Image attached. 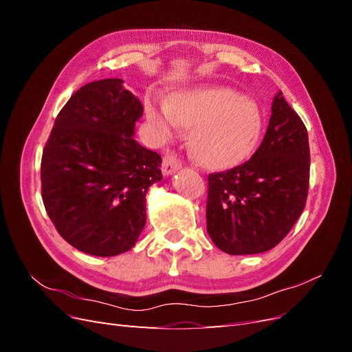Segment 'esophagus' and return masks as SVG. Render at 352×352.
<instances>
[{
  "label": "esophagus",
  "instance_id": "esophagus-1",
  "mask_svg": "<svg viewBox=\"0 0 352 352\" xmlns=\"http://www.w3.org/2000/svg\"><path fill=\"white\" fill-rule=\"evenodd\" d=\"M180 167H182V162H180L175 153H167L164 155L163 166H162L164 176H170L172 173H175L176 170H179Z\"/></svg>",
  "mask_w": 352,
  "mask_h": 352
}]
</instances>
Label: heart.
<instances>
[{"instance_id":"heart-1","label":"heart","mask_w":352,"mask_h":352,"mask_svg":"<svg viewBox=\"0 0 352 352\" xmlns=\"http://www.w3.org/2000/svg\"><path fill=\"white\" fill-rule=\"evenodd\" d=\"M146 116L158 136L172 135L179 123L192 127L189 146L199 163L228 168L247 158L258 142L261 114L257 104L223 87H202L150 101Z\"/></svg>"}]
</instances>
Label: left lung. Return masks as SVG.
Returning <instances> with one entry per match:
<instances>
[{
    "mask_svg": "<svg viewBox=\"0 0 352 352\" xmlns=\"http://www.w3.org/2000/svg\"><path fill=\"white\" fill-rule=\"evenodd\" d=\"M310 184L307 127L278 92L267 132L248 162L208 175L207 232L230 255L278 245L305 207Z\"/></svg>",
    "mask_w": 352,
    "mask_h": 352,
    "instance_id": "1",
    "label": "left lung"
}]
</instances>
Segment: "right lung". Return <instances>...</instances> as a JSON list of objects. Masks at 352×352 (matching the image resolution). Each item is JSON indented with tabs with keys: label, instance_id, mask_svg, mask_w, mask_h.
<instances>
[{
	"label": "right lung",
	"instance_id": "obj_1",
	"mask_svg": "<svg viewBox=\"0 0 352 352\" xmlns=\"http://www.w3.org/2000/svg\"><path fill=\"white\" fill-rule=\"evenodd\" d=\"M141 101L122 79L83 85L58 113L42 151V201L76 250L129 251L146 221V190L163 179L162 157L133 140Z\"/></svg>",
	"mask_w": 352,
	"mask_h": 352
}]
</instances>
